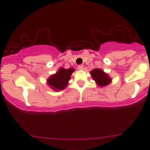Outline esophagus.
Listing matches in <instances>:
<instances>
[{"label":"esophagus","instance_id":"34e87169","mask_svg":"<svg viewBox=\"0 0 150 150\" xmlns=\"http://www.w3.org/2000/svg\"><path fill=\"white\" fill-rule=\"evenodd\" d=\"M78 69L79 70H83V65H82V64L79 65L78 66Z\"/></svg>","mask_w":150,"mask_h":150}]
</instances>
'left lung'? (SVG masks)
<instances>
[{
  "instance_id": "8db88e82",
  "label": "left lung",
  "mask_w": 150,
  "mask_h": 150,
  "mask_svg": "<svg viewBox=\"0 0 150 150\" xmlns=\"http://www.w3.org/2000/svg\"><path fill=\"white\" fill-rule=\"evenodd\" d=\"M91 75L96 83L100 87L105 86L111 82V78L109 75L103 72V70L99 69H95L91 71Z\"/></svg>"
}]
</instances>
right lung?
<instances>
[{
	"instance_id": "obj_1",
	"label": "right lung",
	"mask_w": 150,
	"mask_h": 150,
	"mask_svg": "<svg viewBox=\"0 0 150 150\" xmlns=\"http://www.w3.org/2000/svg\"><path fill=\"white\" fill-rule=\"evenodd\" d=\"M74 71L75 69L73 68H70L69 69L59 68L56 73L53 74L49 77V79H47V83L50 88L55 91L64 89L67 86L72 73Z\"/></svg>"
}]
</instances>
